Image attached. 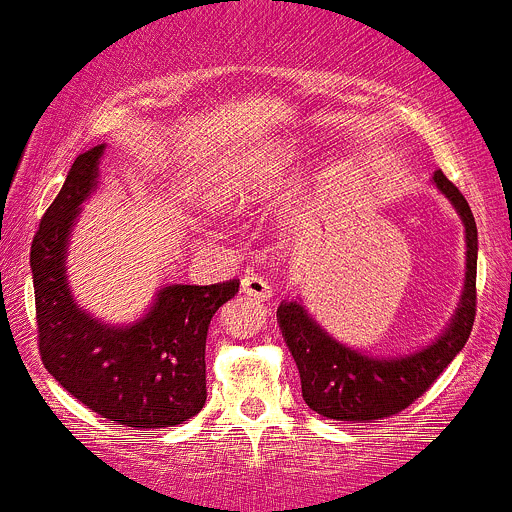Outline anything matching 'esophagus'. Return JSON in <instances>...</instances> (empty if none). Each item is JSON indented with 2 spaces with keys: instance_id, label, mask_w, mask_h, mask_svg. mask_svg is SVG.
Segmentation results:
<instances>
[{
  "instance_id": "1",
  "label": "esophagus",
  "mask_w": 512,
  "mask_h": 512,
  "mask_svg": "<svg viewBox=\"0 0 512 512\" xmlns=\"http://www.w3.org/2000/svg\"><path fill=\"white\" fill-rule=\"evenodd\" d=\"M242 292H245L250 300H270L272 297V285L260 275H247L242 277Z\"/></svg>"
}]
</instances>
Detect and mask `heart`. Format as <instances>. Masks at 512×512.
Here are the masks:
<instances>
[{
	"instance_id": "heart-1",
	"label": "heart",
	"mask_w": 512,
	"mask_h": 512,
	"mask_svg": "<svg viewBox=\"0 0 512 512\" xmlns=\"http://www.w3.org/2000/svg\"><path fill=\"white\" fill-rule=\"evenodd\" d=\"M297 147L277 145L257 157L217 167L200 187V197L207 207L220 212H237L250 207L275 177L295 167Z\"/></svg>"
}]
</instances>
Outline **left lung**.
Listing matches in <instances>:
<instances>
[{
	"label": "left lung",
	"instance_id": "8db88e82",
	"mask_svg": "<svg viewBox=\"0 0 512 512\" xmlns=\"http://www.w3.org/2000/svg\"><path fill=\"white\" fill-rule=\"evenodd\" d=\"M435 187L458 210L465 225L468 265L460 305L433 345L400 357H370L327 335L297 300L277 307L282 337L297 362L302 398L317 415L347 423H372L413 405L463 350L475 322V272H478V227L463 192L443 175Z\"/></svg>",
	"mask_w": 512,
	"mask_h": 512
}]
</instances>
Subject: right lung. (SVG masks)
Returning <instances> with one entry per match:
<instances>
[{"instance_id": "1", "label": "right lung", "mask_w": 512, "mask_h": 512, "mask_svg": "<svg viewBox=\"0 0 512 512\" xmlns=\"http://www.w3.org/2000/svg\"><path fill=\"white\" fill-rule=\"evenodd\" d=\"M104 145L82 152L44 212L29 265L39 355L49 375L92 413L135 430L175 428L207 400L205 342L210 320L240 280L167 285L132 325H104L74 302L67 282L69 232L99 177Z\"/></svg>"}]
</instances>
